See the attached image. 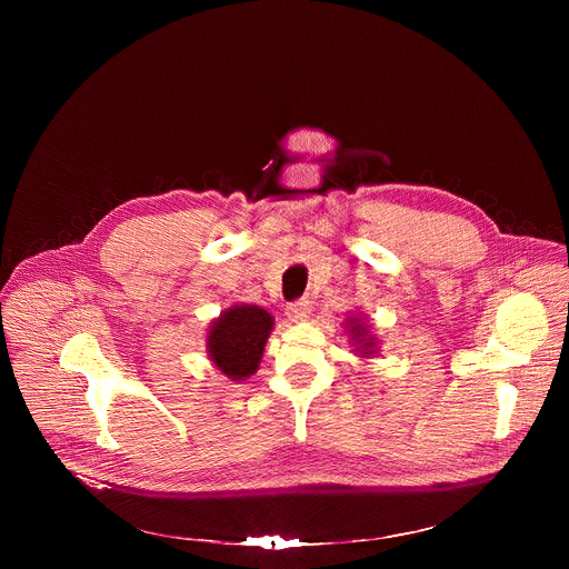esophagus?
<instances>
[{
    "label": "esophagus",
    "mask_w": 569,
    "mask_h": 569,
    "mask_svg": "<svg viewBox=\"0 0 569 569\" xmlns=\"http://www.w3.org/2000/svg\"><path fill=\"white\" fill-rule=\"evenodd\" d=\"M310 310H312V303H310L308 299H297V301L288 303L286 315H288L292 321H303L306 317H310Z\"/></svg>",
    "instance_id": "obj_1"
}]
</instances>
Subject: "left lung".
I'll return each instance as SVG.
<instances>
[{
    "label": "left lung",
    "mask_w": 569,
    "mask_h": 569,
    "mask_svg": "<svg viewBox=\"0 0 569 569\" xmlns=\"http://www.w3.org/2000/svg\"><path fill=\"white\" fill-rule=\"evenodd\" d=\"M351 333L358 338L356 342H360V349L365 351V353H371V349H373V338H369L367 336V331H365V327H360V323H356V319L351 321Z\"/></svg>",
    "instance_id": "1"
}]
</instances>
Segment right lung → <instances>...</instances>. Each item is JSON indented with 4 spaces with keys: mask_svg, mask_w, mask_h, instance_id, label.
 I'll use <instances>...</instances> for the list:
<instances>
[{
    "mask_svg": "<svg viewBox=\"0 0 569 569\" xmlns=\"http://www.w3.org/2000/svg\"><path fill=\"white\" fill-rule=\"evenodd\" d=\"M272 323V315L259 306L224 310L207 336L211 362L231 380L252 376L259 369Z\"/></svg>",
    "mask_w": 569,
    "mask_h": 569,
    "instance_id": "obj_1",
    "label": "right lung"
}]
</instances>
